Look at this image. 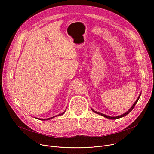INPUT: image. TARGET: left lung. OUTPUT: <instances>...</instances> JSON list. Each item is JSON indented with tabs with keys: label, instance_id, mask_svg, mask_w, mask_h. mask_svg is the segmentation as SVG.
Segmentation results:
<instances>
[{
	"label": "left lung",
	"instance_id": "obj_1",
	"mask_svg": "<svg viewBox=\"0 0 154 154\" xmlns=\"http://www.w3.org/2000/svg\"><path fill=\"white\" fill-rule=\"evenodd\" d=\"M141 93H140V94L139 95V96H138V99H137V100L135 102V103L133 104V105L131 106V108L128 109V110L127 112H125V113H123L122 115H119V116H108V115H105V114H103V113H99V112H96V111H95V110H94V109H93V108H91V109H92V111L93 112H94V113H97V114H98V115H101V116H104L105 118H108V119H118V118H122V117H124V116H126L127 115H128L131 110H132V109H134V108L135 107V106L136 105V104H137V103L138 102V100H139V99H140V96H141Z\"/></svg>",
	"mask_w": 154,
	"mask_h": 154
}]
</instances>
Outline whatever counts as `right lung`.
<instances>
[{
	"label": "right lung",
	"instance_id": "right-lung-1",
	"mask_svg": "<svg viewBox=\"0 0 154 154\" xmlns=\"http://www.w3.org/2000/svg\"><path fill=\"white\" fill-rule=\"evenodd\" d=\"M66 112V110L63 112V113H61V114H59V115H55V116H53V117H51V118H47V119H40V120H41V121H45V120H49V119H52V118H55V117H57V116H61V115H63L64 113V112Z\"/></svg>",
	"mask_w": 154,
	"mask_h": 154
}]
</instances>
